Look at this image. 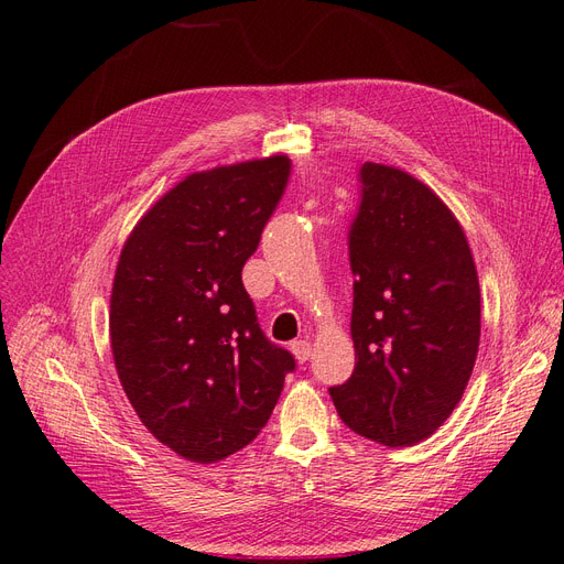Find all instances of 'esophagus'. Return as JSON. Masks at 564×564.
Wrapping results in <instances>:
<instances>
[{
  "label": "esophagus",
  "instance_id": "obj_1",
  "mask_svg": "<svg viewBox=\"0 0 564 564\" xmlns=\"http://www.w3.org/2000/svg\"><path fill=\"white\" fill-rule=\"evenodd\" d=\"M292 352H294V357L296 360L303 365V362H308L311 360V352H313V348H311V344L305 338H301V340H292Z\"/></svg>",
  "mask_w": 564,
  "mask_h": 564
}]
</instances>
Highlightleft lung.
I'll list each match as a JSON object with an SVG mask.
<instances>
[{
    "label": "left lung",
    "instance_id": "obj_1",
    "mask_svg": "<svg viewBox=\"0 0 564 564\" xmlns=\"http://www.w3.org/2000/svg\"><path fill=\"white\" fill-rule=\"evenodd\" d=\"M348 232L355 371L329 388L357 435L404 447L433 435L468 386L480 282L464 228L429 185L365 162Z\"/></svg>",
    "mask_w": 564,
    "mask_h": 564
}]
</instances>
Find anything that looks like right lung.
Listing matches in <instances>:
<instances>
[{
	"label": "right lung",
	"instance_id": "add662e5",
	"mask_svg": "<svg viewBox=\"0 0 564 564\" xmlns=\"http://www.w3.org/2000/svg\"><path fill=\"white\" fill-rule=\"evenodd\" d=\"M292 162L185 176L135 224L110 296L117 377L145 429L195 464L247 447L296 362L270 344L242 268L284 195Z\"/></svg>",
	"mask_w": 564,
	"mask_h": 564
}]
</instances>
